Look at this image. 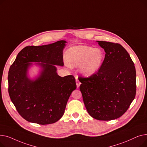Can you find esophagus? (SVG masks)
I'll return each instance as SVG.
<instances>
[{
    "mask_svg": "<svg viewBox=\"0 0 147 147\" xmlns=\"http://www.w3.org/2000/svg\"><path fill=\"white\" fill-rule=\"evenodd\" d=\"M76 85H77V88H79V86H80V82H79V80H78V78H76Z\"/></svg>",
    "mask_w": 147,
    "mask_h": 147,
    "instance_id": "34e87169",
    "label": "esophagus"
}]
</instances>
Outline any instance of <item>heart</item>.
Returning a JSON list of instances; mask_svg holds the SVG:
<instances>
[{"label": "heart", "instance_id": "obj_1", "mask_svg": "<svg viewBox=\"0 0 147 147\" xmlns=\"http://www.w3.org/2000/svg\"><path fill=\"white\" fill-rule=\"evenodd\" d=\"M103 52L87 46H77L67 51V59L72 67H80V73L86 76L95 74L101 66Z\"/></svg>", "mask_w": 147, "mask_h": 147}]
</instances>
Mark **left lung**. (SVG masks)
Listing matches in <instances>:
<instances>
[{
	"instance_id": "8db88e82",
	"label": "left lung",
	"mask_w": 147,
	"mask_h": 147,
	"mask_svg": "<svg viewBox=\"0 0 147 147\" xmlns=\"http://www.w3.org/2000/svg\"><path fill=\"white\" fill-rule=\"evenodd\" d=\"M105 52L98 71L79 77L86 109L93 118L109 121L119 118L136 95V69L127 51L119 43L97 41Z\"/></svg>"
}]
</instances>
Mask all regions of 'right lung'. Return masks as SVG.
<instances>
[{
  "instance_id": "1",
  "label": "right lung",
  "mask_w": 147,
  "mask_h": 147,
  "mask_svg": "<svg viewBox=\"0 0 147 147\" xmlns=\"http://www.w3.org/2000/svg\"><path fill=\"white\" fill-rule=\"evenodd\" d=\"M65 40L43 46H30L18 54L8 73V92L21 116L39 125L55 123L63 116L68 98L76 89L72 75L61 77L54 65L63 66ZM36 63L42 68L35 80L27 76L28 69Z\"/></svg>"
}]
</instances>
